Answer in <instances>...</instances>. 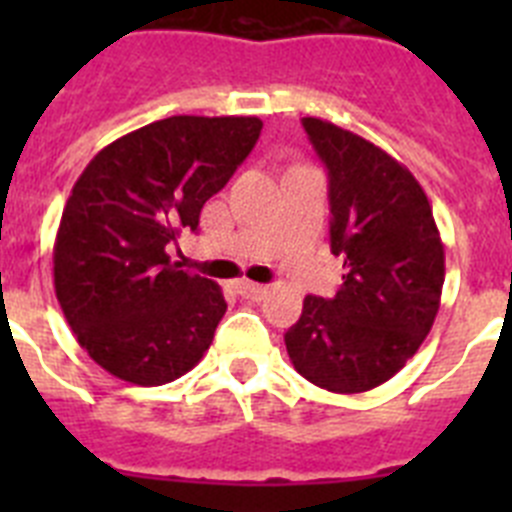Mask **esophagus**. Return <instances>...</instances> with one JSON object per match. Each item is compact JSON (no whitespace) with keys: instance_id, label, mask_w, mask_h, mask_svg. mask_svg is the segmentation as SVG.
<instances>
[{"instance_id":"esophagus-1","label":"esophagus","mask_w":512,"mask_h":512,"mask_svg":"<svg viewBox=\"0 0 512 512\" xmlns=\"http://www.w3.org/2000/svg\"><path fill=\"white\" fill-rule=\"evenodd\" d=\"M266 292H269V289H266L264 284H253V282H243L241 287H238V295H241L243 300H253V302L264 300Z\"/></svg>"}]
</instances>
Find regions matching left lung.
I'll list each match as a JSON object with an SVG mask.
<instances>
[{"label":"left lung","instance_id":"left-lung-1","mask_svg":"<svg viewBox=\"0 0 512 512\" xmlns=\"http://www.w3.org/2000/svg\"><path fill=\"white\" fill-rule=\"evenodd\" d=\"M302 125L328 169L330 251L346 274L336 297H305L284 343L307 382L356 395L395 377L428 336L441 305L443 243L408 166L328 120Z\"/></svg>","mask_w":512,"mask_h":512}]
</instances>
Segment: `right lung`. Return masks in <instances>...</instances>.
<instances>
[{
	"label": "right lung",
	"instance_id": "1",
	"mask_svg": "<svg viewBox=\"0 0 512 512\" xmlns=\"http://www.w3.org/2000/svg\"><path fill=\"white\" fill-rule=\"evenodd\" d=\"M259 117L174 115L122 135L76 179L53 246V284L79 346L112 377L156 387L210 348L228 302L171 261L212 194L259 140Z\"/></svg>",
	"mask_w": 512,
	"mask_h": 512
}]
</instances>
